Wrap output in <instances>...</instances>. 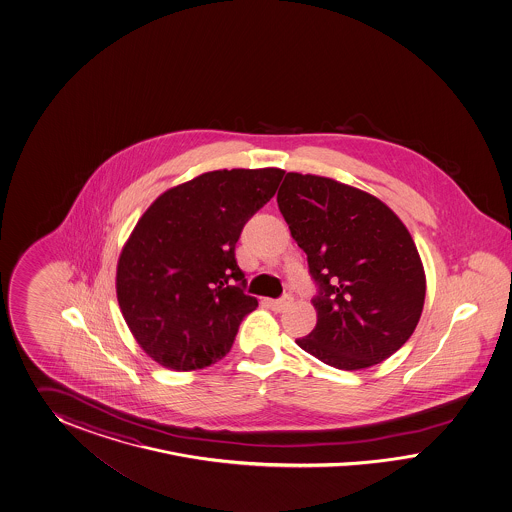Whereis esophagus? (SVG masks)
I'll use <instances>...</instances> for the list:
<instances>
[{
    "instance_id": "esophagus-1",
    "label": "esophagus",
    "mask_w": 512,
    "mask_h": 512,
    "mask_svg": "<svg viewBox=\"0 0 512 512\" xmlns=\"http://www.w3.org/2000/svg\"><path fill=\"white\" fill-rule=\"evenodd\" d=\"M291 304H293V296L291 295H283L281 298H276V300H268V306L276 311H283L285 308H289Z\"/></svg>"
}]
</instances>
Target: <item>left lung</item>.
I'll list each match as a JSON object with an SVG mask.
<instances>
[{
    "mask_svg": "<svg viewBox=\"0 0 512 512\" xmlns=\"http://www.w3.org/2000/svg\"><path fill=\"white\" fill-rule=\"evenodd\" d=\"M278 206L317 285V325L298 347L347 372L394 355L415 332L426 295L400 217L357 187L298 172H287Z\"/></svg>",
    "mask_w": 512,
    "mask_h": 512,
    "instance_id": "left-lung-1",
    "label": "left lung"
}]
</instances>
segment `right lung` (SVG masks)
Segmentation results:
<instances>
[{"label": "right lung", "instance_id": "right-lung-1", "mask_svg": "<svg viewBox=\"0 0 512 512\" xmlns=\"http://www.w3.org/2000/svg\"><path fill=\"white\" fill-rule=\"evenodd\" d=\"M281 178V169L206 172L140 217L118 261L116 293L135 340L161 366L201 370L231 351L259 306L244 293L236 242Z\"/></svg>", "mask_w": 512, "mask_h": 512}]
</instances>
